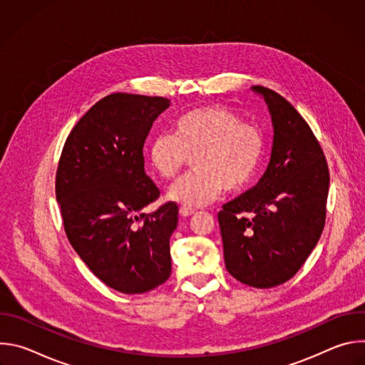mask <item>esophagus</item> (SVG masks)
<instances>
[{
	"label": "esophagus",
	"instance_id": "34e87169",
	"mask_svg": "<svg viewBox=\"0 0 365 365\" xmlns=\"http://www.w3.org/2000/svg\"><path fill=\"white\" fill-rule=\"evenodd\" d=\"M179 212H180L182 217H190V215L195 214V210H193V207H189V206H180Z\"/></svg>",
	"mask_w": 365,
	"mask_h": 365
}]
</instances>
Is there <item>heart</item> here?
Returning <instances> with one entry per match:
<instances>
[{
	"instance_id": "obj_1",
	"label": "heart",
	"mask_w": 365,
	"mask_h": 365,
	"mask_svg": "<svg viewBox=\"0 0 365 365\" xmlns=\"http://www.w3.org/2000/svg\"><path fill=\"white\" fill-rule=\"evenodd\" d=\"M264 154L262 130L221 106L200 107L180 115L173 134H158L148 145L153 170L163 179H176L193 160V173L169 190V197L189 206H202L222 190L245 189L258 172Z\"/></svg>"
}]
</instances>
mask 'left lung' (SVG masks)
<instances>
[{"label": "left lung", "instance_id": "left-lung-1", "mask_svg": "<svg viewBox=\"0 0 365 365\" xmlns=\"http://www.w3.org/2000/svg\"><path fill=\"white\" fill-rule=\"evenodd\" d=\"M264 96L274 127L269 168L259 182L218 214L225 267L238 282L269 289L290 280L325 227L329 169L304 118L277 92Z\"/></svg>", "mask_w": 365, "mask_h": 365}]
</instances>
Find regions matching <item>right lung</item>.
<instances>
[{"label": "right lung", "mask_w": 365, "mask_h": 365, "mask_svg": "<svg viewBox=\"0 0 365 365\" xmlns=\"http://www.w3.org/2000/svg\"><path fill=\"white\" fill-rule=\"evenodd\" d=\"M169 106L163 96L102 98L69 133L58 165L56 199L69 242L99 280L125 294L148 292L172 273L178 203L141 214L160 196L144 172V141Z\"/></svg>", "instance_id": "right-lung-1"}]
</instances>
